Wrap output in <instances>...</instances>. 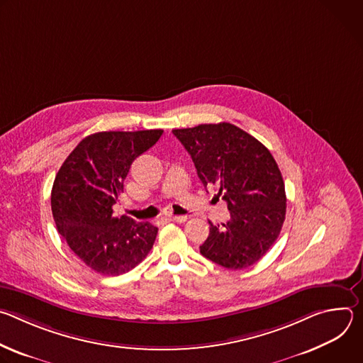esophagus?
I'll return each instance as SVG.
<instances>
[{
    "instance_id": "1",
    "label": "esophagus",
    "mask_w": 363,
    "mask_h": 363,
    "mask_svg": "<svg viewBox=\"0 0 363 363\" xmlns=\"http://www.w3.org/2000/svg\"><path fill=\"white\" fill-rule=\"evenodd\" d=\"M188 220L186 216H167V221H174V223H185Z\"/></svg>"
}]
</instances>
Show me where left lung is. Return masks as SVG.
Masks as SVG:
<instances>
[{"label":"left lung","instance_id":"left-lung-1","mask_svg":"<svg viewBox=\"0 0 363 363\" xmlns=\"http://www.w3.org/2000/svg\"><path fill=\"white\" fill-rule=\"evenodd\" d=\"M191 155L203 186H218L231 220L210 223V235L199 251L230 269L252 266L277 240L286 218V191L270 150L242 129L227 123H205L174 129Z\"/></svg>","mask_w":363,"mask_h":363}]
</instances>
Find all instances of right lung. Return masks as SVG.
<instances>
[{
    "label": "right lung",
    "instance_id": "right-lung-1",
    "mask_svg": "<svg viewBox=\"0 0 363 363\" xmlns=\"http://www.w3.org/2000/svg\"><path fill=\"white\" fill-rule=\"evenodd\" d=\"M162 129L97 132L86 136L59 169L51 211L60 235L80 260L103 276L136 267L150 251L158 228L115 217L133 161L162 136Z\"/></svg>",
    "mask_w": 363,
    "mask_h": 363
}]
</instances>
